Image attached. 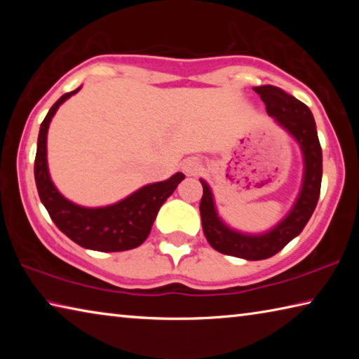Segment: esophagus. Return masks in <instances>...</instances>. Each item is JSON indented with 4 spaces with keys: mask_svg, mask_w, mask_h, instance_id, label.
I'll list each match as a JSON object with an SVG mask.
<instances>
[{
    "mask_svg": "<svg viewBox=\"0 0 359 359\" xmlns=\"http://www.w3.org/2000/svg\"><path fill=\"white\" fill-rule=\"evenodd\" d=\"M182 169H184L187 175H198L201 172L203 165L198 158H188V160L184 161V165H182Z\"/></svg>",
    "mask_w": 359,
    "mask_h": 359,
    "instance_id": "obj_1",
    "label": "esophagus"
}]
</instances>
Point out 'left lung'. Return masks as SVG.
I'll use <instances>...</instances> for the list:
<instances>
[{
  "mask_svg": "<svg viewBox=\"0 0 359 359\" xmlns=\"http://www.w3.org/2000/svg\"><path fill=\"white\" fill-rule=\"evenodd\" d=\"M253 90L263 100L267 114L272 115L299 142L306 168L301 193L293 210L274 229L259 236H247L229 229L217 215L209 185L201 180L204 191L199 212L205 239L217 252L248 261L274 257L301 233L317 208L323 175V155L311 109L274 85H261Z\"/></svg>",
  "mask_w": 359,
  "mask_h": 359,
  "instance_id": "8db88e82",
  "label": "left lung"
}]
</instances>
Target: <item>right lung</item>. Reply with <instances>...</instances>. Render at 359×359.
Returning <instances> with one entry per match:
<instances>
[{
	"label": "right lung",
	"instance_id": "add662e5",
	"mask_svg": "<svg viewBox=\"0 0 359 359\" xmlns=\"http://www.w3.org/2000/svg\"><path fill=\"white\" fill-rule=\"evenodd\" d=\"M79 90L81 87L74 92L65 93L50 107L41 123L34 158V180L39 198L58 229L77 245L98 252L131 250L147 239L158 210L185 179V175L177 172L165 182L145 185L123 201L107 208H82L62 196L52 184L47 169V130L60 104H63Z\"/></svg>",
	"mask_w": 359,
	"mask_h": 359
}]
</instances>
